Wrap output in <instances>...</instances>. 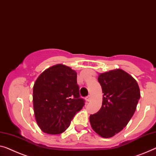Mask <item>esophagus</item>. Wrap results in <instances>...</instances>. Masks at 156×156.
I'll return each mask as SVG.
<instances>
[{
    "instance_id": "esophagus-1",
    "label": "esophagus",
    "mask_w": 156,
    "mask_h": 156,
    "mask_svg": "<svg viewBox=\"0 0 156 156\" xmlns=\"http://www.w3.org/2000/svg\"><path fill=\"white\" fill-rule=\"evenodd\" d=\"M91 99H92L91 95H88V96L85 98L86 101H91Z\"/></svg>"
}]
</instances>
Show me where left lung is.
<instances>
[{
    "mask_svg": "<svg viewBox=\"0 0 156 156\" xmlns=\"http://www.w3.org/2000/svg\"><path fill=\"white\" fill-rule=\"evenodd\" d=\"M103 94L98 112L90 115L93 130L101 137L109 138L127 125L135 112L140 90L135 79L122 69H115L98 76Z\"/></svg>",
    "mask_w": 156,
    "mask_h": 156,
    "instance_id": "8db88e82",
    "label": "left lung"
}]
</instances>
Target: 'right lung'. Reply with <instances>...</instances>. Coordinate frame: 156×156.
I'll return each mask as SVG.
<instances>
[{
    "instance_id": "1",
    "label": "right lung",
    "mask_w": 156,
    "mask_h": 156,
    "mask_svg": "<svg viewBox=\"0 0 156 156\" xmlns=\"http://www.w3.org/2000/svg\"><path fill=\"white\" fill-rule=\"evenodd\" d=\"M80 97L77 73L70 67L57 64L44 71L33 90L35 118L42 131L49 134L64 132L85 105Z\"/></svg>"
}]
</instances>
